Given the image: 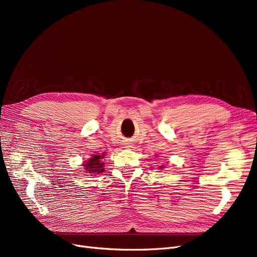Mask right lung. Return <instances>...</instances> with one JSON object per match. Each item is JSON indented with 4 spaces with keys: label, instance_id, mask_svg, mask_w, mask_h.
Returning a JSON list of instances; mask_svg holds the SVG:
<instances>
[{
    "label": "right lung",
    "instance_id": "add662e5",
    "mask_svg": "<svg viewBox=\"0 0 257 257\" xmlns=\"http://www.w3.org/2000/svg\"><path fill=\"white\" fill-rule=\"evenodd\" d=\"M104 158L105 152L100 154H93L92 158L88 162H85L82 166L89 174H102L104 172Z\"/></svg>",
    "mask_w": 257,
    "mask_h": 257
}]
</instances>
